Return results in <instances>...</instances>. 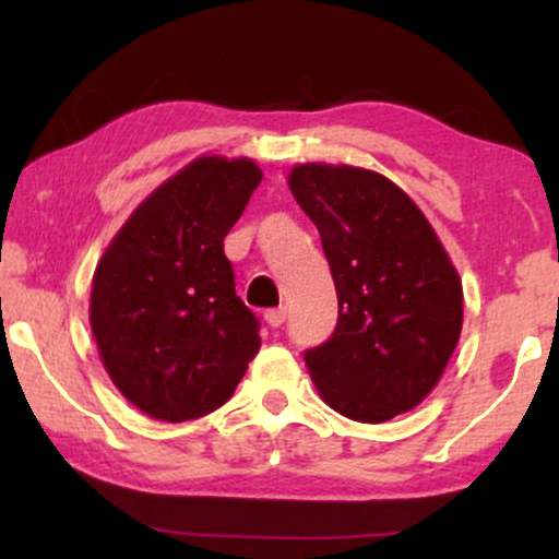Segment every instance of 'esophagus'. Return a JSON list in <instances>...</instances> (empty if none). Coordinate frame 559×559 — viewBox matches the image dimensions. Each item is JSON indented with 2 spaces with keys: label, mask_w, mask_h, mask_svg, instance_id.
<instances>
[{
  "label": "esophagus",
  "mask_w": 559,
  "mask_h": 559,
  "mask_svg": "<svg viewBox=\"0 0 559 559\" xmlns=\"http://www.w3.org/2000/svg\"><path fill=\"white\" fill-rule=\"evenodd\" d=\"M264 320H266V323H270L272 328H280V325L287 320V308H272V310H266V312H264Z\"/></svg>",
  "instance_id": "esophagus-1"
}]
</instances>
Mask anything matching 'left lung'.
I'll list each match as a JSON object with an SVG mask.
<instances>
[{"label":"left lung","mask_w":559,"mask_h":559,"mask_svg":"<svg viewBox=\"0 0 559 559\" xmlns=\"http://www.w3.org/2000/svg\"><path fill=\"white\" fill-rule=\"evenodd\" d=\"M295 201L318 226L338 293V325L305 366L328 407L386 423L438 386L463 328V285L417 203L354 165L289 170Z\"/></svg>","instance_id":"left-lung-1"}]
</instances>
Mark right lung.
I'll list each match as a JSON object with an SVG mask.
<instances>
[{
  "label": "right lung",
  "instance_id": "right-lung-1",
  "mask_svg": "<svg viewBox=\"0 0 559 559\" xmlns=\"http://www.w3.org/2000/svg\"><path fill=\"white\" fill-rule=\"evenodd\" d=\"M262 182L254 159L203 155L136 205L91 285V333L114 386L159 423L228 402L262 338L224 239Z\"/></svg>",
  "mask_w": 559,
  "mask_h": 559
}]
</instances>
